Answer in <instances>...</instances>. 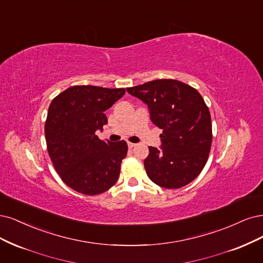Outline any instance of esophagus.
Returning a JSON list of instances; mask_svg holds the SVG:
<instances>
[{"mask_svg": "<svg viewBox=\"0 0 263 263\" xmlns=\"http://www.w3.org/2000/svg\"><path fill=\"white\" fill-rule=\"evenodd\" d=\"M128 146H129V148H132V147L135 146V144H134V143H131V142H128Z\"/></svg>", "mask_w": 263, "mask_h": 263, "instance_id": "1", "label": "esophagus"}]
</instances>
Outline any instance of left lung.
Here are the masks:
<instances>
[{
    "instance_id": "1",
    "label": "left lung",
    "mask_w": 263,
    "mask_h": 263,
    "mask_svg": "<svg viewBox=\"0 0 263 263\" xmlns=\"http://www.w3.org/2000/svg\"><path fill=\"white\" fill-rule=\"evenodd\" d=\"M147 105L159 129L160 148L149 146L144 167L159 187L178 189L190 183L205 166L212 144L209 108L197 89L176 80H155L126 88Z\"/></svg>"
}]
</instances>
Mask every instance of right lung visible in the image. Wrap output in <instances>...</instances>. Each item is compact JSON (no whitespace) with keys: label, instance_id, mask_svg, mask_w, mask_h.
<instances>
[{"label":"right lung","instance_id":"add662e5","mask_svg":"<svg viewBox=\"0 0 263 263\" xmlns=\"http://www.w3.org/2000/svg\"><path fill=\"white\" fill-rule=\"evenodd\" d=\"M125 94L124 88L72 86L49 106L46 142L57 173L73 190L103 193L117 182L126 156L125 141L105 142L95 132L108 123L105 111Z\"/></svg>","mask_w":263,"mask_h":263}]
</instances>
